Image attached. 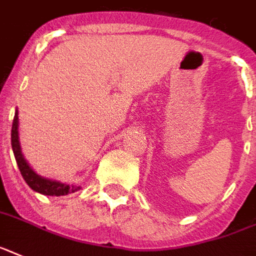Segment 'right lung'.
<instances>
[{
    "label": "right lung",
    "mask_w": 256,
    "mask_h": 256,
    "mask_svg": "<svg viewBox=\"0 0 256 256\" xmlns=\"http://www.w3.org/2000/svg\"><path fill=\"white\" fill-rule=\"evenodd\" d=\"M12 148L14 152V157H16V164H18L19 171L22 174L23 179L26 180L27 184L34 190V191L43 194L47 196H62L76 192L80 190V187L76 186H69L65 183H60L56 180H50V179L42 178L39 175L30 168L26 160L23 158L22 152H20V145L18 140V111H16L14 120H12Z\"/></svg>",
    "instance_id": "obj_1"
}]
</instances>
